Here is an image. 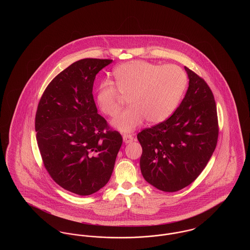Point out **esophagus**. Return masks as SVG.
<instances>
[{"mask_svg":"<svg viewBox=\"0 0 250 250\" xmlns=\"http://www.w3.org/2000/svg\"><path fill=\"white\" fill-rule=\"evenodd\" d=\"M123 139H124V142H125V143H132V142H133V140H134L133 136H132V135H129V134H125V135L123 136Z\"/></svg>","mask_w":250,"mask_h":250,"instance_id":"esophagus-1","label":"esophagus"}]
</instances>
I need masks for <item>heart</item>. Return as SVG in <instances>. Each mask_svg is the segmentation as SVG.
<instances>
[{
	"label": "heart",
	"instance_id": "b5f03b06",
	"mask_svg": "<svg viewBox=\"0 0 250 250\" xmlns=\"http://www.w3.org/2000/svg\"><path fill=\"white\" fill-rule=\"evenodd\" d=\"M116 86L106 81L96 94L100 110L113 116L119 109L122 96L129 107L118 113L112 125L124 133L139 127L144 119L155 125L167 119L177 107L187 87V75L177 65H159L146 61H131L114 71Z\"/></svg>",
	"mask_w": 250,
	"mask_h": 250
}]
</instances>
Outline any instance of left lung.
<instances>
[{
  "instance_id": "left-lung-1",
  "label": "left lung",
  "mask_w": 250,
  "mask_h": 250,
  "mask_svg": "<svg viewBox=\"0 0 250 250\" xmlns=\"http://www.w3.org/2000/svg\"><path fill=\"white\" fill-rule=\"evenodd\" d=\"M189 85L180 106L162 123L141 131L140 165L144 179L159 190L175 192L202 173L214 153L218 121L214 95L187 66Z\"/></svg>"
}]
</instances>
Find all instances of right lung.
Listing matches in <instances>:
<instances>
[{
  "instance_id": "obj_1",
  "label": "right lung",
  "mask_w": 250,
  "mask_h": 250,
  "mask_svg": "<svg viewBox=\"0 0 250 250\" xmlns=\"http://www.w3.org/2000/svg\"><path fill=\"white\" fill-rule=\"evenodd\" d=\"M112 60L75 62L48 84L36 114V141L44 166L65 190L88 196L108 182L123 143L97 113L95 76Z\"/></svg>"
}]
</instances>
